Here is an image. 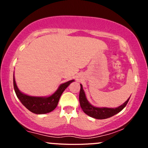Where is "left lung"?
Wrapping results in <instances>:
<instances>
[{
  "label": "left lung",
  "instance_id": "left-lung-1",
  "mask_svg": "<svg viewBox=\"0 0 148 148\" xmlns=\"http://www.w3.org/2000/svg\"><path fill=\"white\" fill-rule=\"evenodd\" d=\"M81 85V90H80L79 93V102L80 105H81V108L84 111V112L86 114H87L89 116L94 118L96 119H106L110 117L113 116L119 112H120L126 106V105L128 103L130 98L125 101L123 104L120 106L118 108H105V107H102V108H99V107H95L92 105H91L86 99V94L85 92L83 89L82 85Z\"/></svg>",
  "mask_w": 148,
  "mask_h": 148
}]
</instances>
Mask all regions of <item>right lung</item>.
I'll return each instance as SVG.
<instances>
[{
    "mask_svg": "<svg viewBox=\"0 0 148 148\" xmlns=\"http://www.w3.org/2000/svg\"><path fill=\"white\" fill-rule=\"evenodd\" d=\"M73 81L74 80H71L61 84L53 94L49 97H44L29 96L22 93L17 88L14 79V76L13 77L14 89L18 99L27 109L35 114H45V113L53 111L58 103L61 95Z\"/></svg>",
    "mask_w": 148,
    "mask_h": 148,
    "instance_id": "1",
    "label": "right lung"
}]
</instances>
